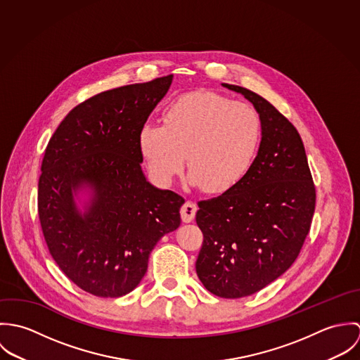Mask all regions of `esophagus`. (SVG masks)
<instances>
[{"instance_id":"obj_1","label":"esophagus","mask_w":360,"mask_h":360,"mask_svg":"<svg viewBox=\"0 0 360 360\" xmlns=\"http://www.w3.org/2000/svg\"><path fill=\"white\" fill-rule=\"evenodd\" d=\"M197 209H198V206L195 202H193V201L184 202V205L181 206V209H180V214H181L183 221L184 223H191L195 217Z\"/></svg>"}]
</instances>
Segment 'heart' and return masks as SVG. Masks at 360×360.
<instances>
[{
  "mask_svg": "<svg viewBox=\"0 0 360 360\" xmlns=\"http://www.w3.org/2000/svg\"><path fill=\"white\" fill-rule=\"evenodd\" d=\"M262 144V119L248 103L210 93L179 97L163 123L147 122L140 151L156 181L167 184L180 172L186 153L188 179L210 194L237 187L251 172Z\"/></svg>",
  "mask_w": 360,
  "mask_h": 360,
  "instance_id": "obj_1",
  "label": "heart"
}]
</instances>
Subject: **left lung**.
<instances>
[{
  "label": "left lung",
  "instance_id": "8db88e82",
  "mask_svg": "<svg viewBox=\"0 0 360 360\" xmlns=\"http://www.w3.org/2000/svg\"><path fill=\"white\" fill-rule=\"evenodd\" d=\"M262 119V144L248 176L233 190L198 202L204 234L195 263L206 290L220 298L257 292L287 271L308 236L316 190L294 124L257 93L234 84Z\"/></svg>",
  "mask_w": 360,
  "mask_h": 360
}]
</instances>
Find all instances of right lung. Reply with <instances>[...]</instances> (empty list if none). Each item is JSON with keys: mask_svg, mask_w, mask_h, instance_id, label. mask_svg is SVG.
<instances>
[{"mask_svg": "<svg viewBox=\"0 0 360 360\" xmlns=\"http://www.w3.org/2000/svg\"><path fill=\"white\" fill-rule=\"evenodd\" d=\"M173 75L100 93L75 106L47 146L39 217L50 254L77 287L117 298L144 277L156 243L180 226L184 198L147 181L139 134ZM91 197L82 212L75 198Z\"/></svg>", "mask_w": 360, "mask_h": 360, "instance_id": "1", "label": "right lung"}]
</instances>
